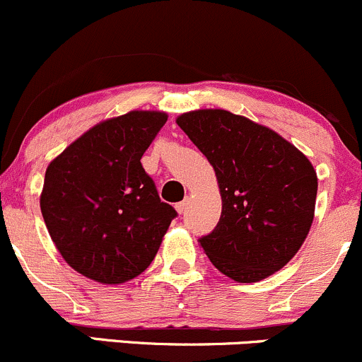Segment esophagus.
Wrapping results in <instances>:
<instances>
[{
	"instance_id": "esophagus-1",
	"label": "esophagus",
	"mask_w": 362,
	"mask_h": 362,
	"mask_svg": "<svg viewBox=\"0 0 362 362\" xmlns=\"http://www.w3.org/2000/svg\"><path fill=\"white\" fill-rule=\"evenodd\" d=\"M187 204H189V201L185 199V201L178 202V204L175 206V209H177V213H178V214H184V213H185V209H187Z\"/></svg>"
}]
</instances>
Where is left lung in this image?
I'll list each match as a JSON object with an SVG mask.
<instances>
[{
	"label": "left lung",
	"instance_id": "8db88e82",
	"mask_svg": "<svg viewBox=\"0 0 362 362\" xmlns=\"http://www.w3.org/2000/svg\"><path fill=\"white\" fill-rule=\"evenodd\" d=\"M177 123L220 187V221L199 239L214 268L239 284L284 268L315 220L317 177L308 156L269 127L226 110H194Z\"/></svg>",
	"mask_w": 362,
	"mask_h": 362
}]
</instances>
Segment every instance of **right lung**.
Segmentation results:
<instances>
[{
	"instance_id": "add662e5",
	"label": "right lung",
	"mask_w": 362,
	"mask_h": 362,
	"mask_svg": "<svg viewBox=\"0 0 362 362\" xmlns=\"http://www.w3.org/2000/svg\"><path fill=\"white\" fill-rule=\"evenodd\" d=\"M168 120L134 110L96 123L49 163L41 213L51 240L77 273L105 285L141 275L177 211L141 165Z\"/></svg>"
}]
</instances>
